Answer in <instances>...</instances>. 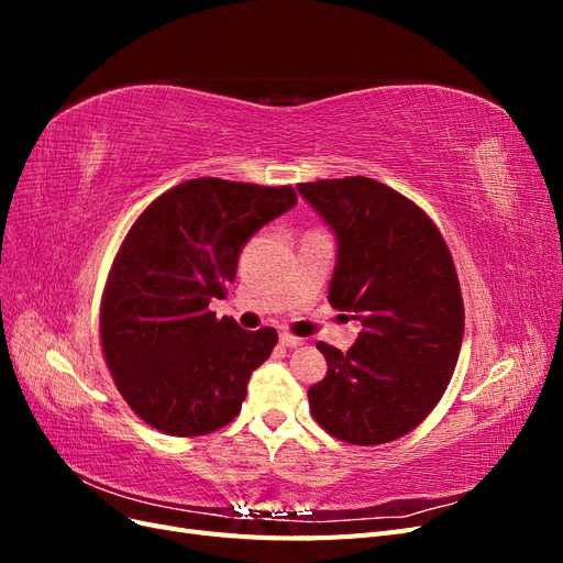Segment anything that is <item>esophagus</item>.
<instances>
[{
	"label": "esophagus",
	"mask_w": 563,
	"mask_h": 563,
	"mask_svg": "<svg viewBox=\"0 0 563 563\" xmlns=\"http://www.w3.org/2000/svg\"><path fill=\"white\" fill-rule=\"evenodd\" d=\"M305 343V340L302 338H296V335H288V333H282L279 335V345H284V347H300Z\"/></svg>",
	"instance_id": "34e87169"
}]
</instances>
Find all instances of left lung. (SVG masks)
<instances>
[{
	"mask_svg": "<svg viewBox=\"0 0 563 563\" xmlns=\"http://www.w3.org/2000/svg\"><path fill=\"white\" fill-rule=\"evenodd\" d=\"M300 197L335 234L329 302L360 321L356 343H327L310 411L329 434L373 446L420 424L453 376L465 310L446 242L411 199L350 176L300 183Z\"/></svg>",
	"mask_w": 563,
	"mask_h": 563,
	"instance_id": "8db88e82",
	"label": "left lung"
}]
</instances>
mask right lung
Wrapping results in <instances>:
<instances>
[{"mask_svg":"<svg viewBox=\"0 0 563 563\" xmlns=\"http://www.w3.org/2000/svg\"><path fill=\"white\" fill-rule=\"evenodd\" d=\"M296 201L291 187L195 178L135 220L106 286L100 340L117 389L155 430L197 437L240 413L277 331H244L209 302L225 298L251 236Z\"/></svg>","mask_w":563,"mask_h":563,"instance_id":"add662e5","label":"right lung"}]
</instances>
